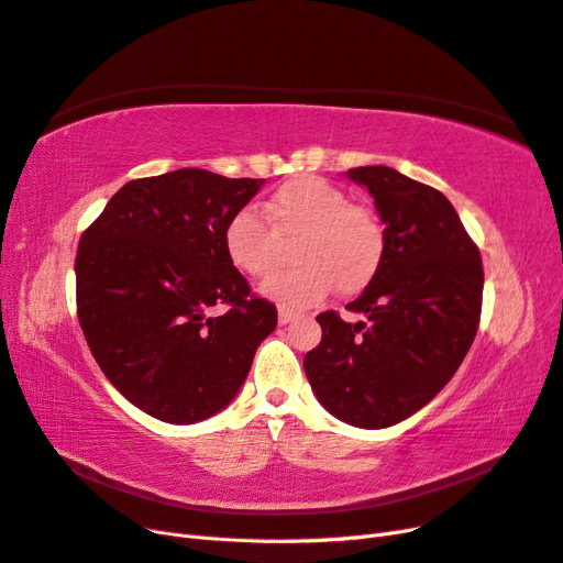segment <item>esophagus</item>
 <instances>
[{
  "instance_id": "34e87169",
  "label": "esophagus",
  "mask_w": 563,
  "mask_h": 563,
  "mask_svg": "<svg viewBox=\"0 0 563 563\" xmlns=\"http://www.w3.org/2000/svg\"><path fill=\"white\" fill-rule=\"evenodd\" d=\"M277 319H279V323L282 327H286L288 321H294L296 319V312H291V310H286V308H279V314H277Z\"/></svg>"
}]
</instances>
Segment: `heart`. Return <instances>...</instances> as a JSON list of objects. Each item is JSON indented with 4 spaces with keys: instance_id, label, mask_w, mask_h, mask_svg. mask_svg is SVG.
Returning a JSON list of instances; mask_svg holds the SVG:
<instances>
[{
    "instance_id": "b5f03b06",
    "label": "heart",
    "mask_w": 563,
    "mask_h": 563,
    "mask_svg": "<svg viewBox=\"0 0 563 563\" xmlns=\"http://www.w3.org/2000/svg\"><path fill=\"white\" fill-rule=\"evenodd\" d=\"M261 213L244 209L225 230L230 263L261 279L279 263L284 244L296 242L294 269L263 284V296L288 310L310 308L331 291L356 294L371 284L385 255V228L378 216L350 203V197L319 176L284 183Z\"/></svg>"
}]
</instances>
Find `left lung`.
Wrapping results in <instances>:
<instances>
[{
	"label": "left lung",
	"mask_w": 563,
	"mask_h": 563,
	"mask_svg": "<svg viewBox=\"0 0 563 563\" xmlns=\"http://www.w3.org/2000/svg\"><path fill=\"white\" fill-rule=\"evenodd\" d=\"M385 225V255L347 305L366 321L317 317L321 343L302 366L314 397L354 428L383 430L430 404L463 364L482 314L479 249L430 185L389 166L350 168Z\"/></svg>",
	"instance_id": "left-lung-1"
}]
</instances>
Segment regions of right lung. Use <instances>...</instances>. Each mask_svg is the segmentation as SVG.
Masks as SVG:
<instances>
[{
  "instance_id": "1",
  "label": "right lung",
  "mask_w": 563,
  "mask_h": 563,
  "mask_svg": "<svg viewBox=\"0 0 563 563\" xmlns=\"http://www.w3.org/2000/svg\"><path fill=\"white\" fill-rule=\"evenodd\" d=\"M265 180L178 168L126 183L81 234L77 317L106 378L147 416L192 424L244 385L277 327L225 251L230 220ZM213 303L229 312L211 318Z\"/></svg>"
}]
</instances>
